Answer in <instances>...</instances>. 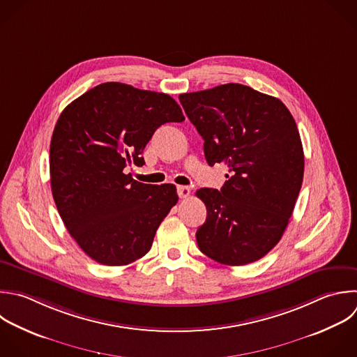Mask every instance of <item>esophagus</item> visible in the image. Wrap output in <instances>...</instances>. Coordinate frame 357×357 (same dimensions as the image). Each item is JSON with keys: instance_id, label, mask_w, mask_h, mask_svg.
<instances>
[{"instance_id": "obj_1", "label": "esophagus", "mask_w": 357, "mask_h": 357, "mask_svg": "<svg viewBox=\"0 0 357 357\" xmlns=\"http://www.w3.org/2000/svg\"><path fill=\"white\" fill-rule=\"evenodd\" d=\"M177 194L180 198H187V197H190L191 190L187 185H177Z\"/></svg>"}]
</instances>
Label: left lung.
<instances>
[{
	"label": "left lung",
	"instance_id": "left-lung-1",
	"mask_svg": "<svg viewBox=\"0 0 357 357\" xmlns=\"http://www.w3.org/2000/svg\"><path fill=\"white\" fill-rule=\"evenodd\" d=\"M178 99L205 141L208 165L225 163L230 172L220 191H197L206 206L198 247L225 265L254 262L282 238L301 188L304 155L296 121L279 99L240 84Z\"/></svg>",
	"mask_w": 357,
	"mask_h": 357
}]
</instances>
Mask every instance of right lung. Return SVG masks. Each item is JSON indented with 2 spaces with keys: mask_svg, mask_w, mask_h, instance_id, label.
I'll return each instance as SVG.
<instances>
[{
  "mask_svg": "<svg viewBox=\"0 0 357 357\" xmlns=\"http://www.w3.org/2000/svg\"><path fill=\"white\" fill-rule=\"evenodd\" d=\"M184 121L166 95L120 82L100 84L59 117L50 144V181L59 213L78 245L96 262L128 265L152 247L177 204L173 184H144L127 174L153 132Z\"/></svg>",
  "mask_w": 357,
  "mask_h": 357,
  "instance_id": "right-lung-1",
  "label": "right lung"
}]
</instances>
